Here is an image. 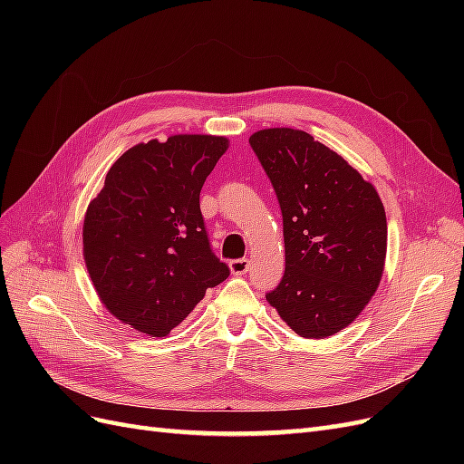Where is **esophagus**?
Masks as SVG:
<instances>
[{"instance_id": "34e87169", "label": "esophagus", "mask_w": 464, "mask_h": 464, "mask_svg": "<svg viewBox=\"0 0 464 464\" xmlns=\"http://www.w3.org/2000/svg\"><path fill=\"white\" fill-rule=\"evenodd\" d=\"M249 269V261L246 257L242 259H232L230 261V271L232 275H246Z\"/></svg>"}]
</instances>
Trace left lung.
Instances as JSON below:
<instances>
[{
  "label": "left lung",
  "instance_id": "left-lung-1",
  "mask_svg": "<svg viewBox=\"0 0 464 464\" xmlns=\"http://www.w3.org/2000/svg\"><path fill=\"white\" fill-rule=\"evenodd\" d=\"M283 213L286 269L265 296L292 331L325 339L353 323L382 280L387 218L370 181L300 130L249 137Z\"/></svg>",
  "mask_w": 464,
  "mask_h": 464
}]
</instances>
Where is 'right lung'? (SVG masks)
Here are the masks:
<instances>
[{
  "label": "right lung",
  "instance_id": "add662e5",
  "mask_svg": "<svg viewBox=\"0 0 464 464\" xmlns=\"http://www.w3.org/2000/svg\"><path fill=\"white\" fill-rule=\"evenodd\" d=\"M227 137L172 135L125 150L91 201L82 251L111 315L149 336H166L207 288L230 275L210 249L199 207Z\"/></svg>",
  "mask_w": 464,
  "mask_h": 464
}]
</instances>
